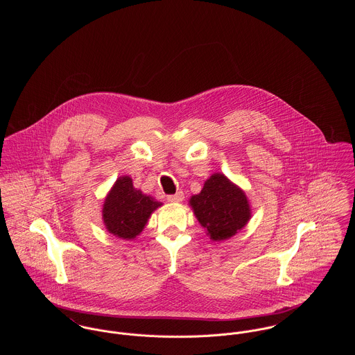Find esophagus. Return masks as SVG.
Here are the masks:
<instances>
[{"instance_id":"obj_1","label":"esophagus","mask_w":355,"mask_h":355,"mask_svg":"<svg viewBox=\"0 0 355 355\" xmlns=\"http://www.w3.org/2000/svg\"><path fill=\"white\" fill-rule=\"evenodd\" d=\"M166 200H168L169 202H182V201L184 200V194H183V191H178L175 196H168V197H166Z\"/></svg>"}]
</instances>
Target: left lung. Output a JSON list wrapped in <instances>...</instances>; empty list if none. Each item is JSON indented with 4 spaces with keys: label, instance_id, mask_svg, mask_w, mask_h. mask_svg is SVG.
Here are the masks:
<instances>
[{
    "label": "left lung",
    "instance_id": "left-lung-1",
    "mask_svg": "<svg viewBox=\"0 0 355 355\" xmlns=\"http://www.w3.org/2000/svg\"><path fill=\"white\" fill-rule=\"evenodd\" d=\"M189 205L213 242L232 238L252 218V206L246 193L220 172L205 180L201 193L193 196Z\"/></svg>",
    "mask_w": 355,
    "mask_h": 355
}]
</instances>
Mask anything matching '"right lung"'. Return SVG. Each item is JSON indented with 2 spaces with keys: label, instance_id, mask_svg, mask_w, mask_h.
Returning a JSON list of instances; mask_svg holds the SVG:
<instances>
[{
  "label": "right lung",
  "instance_id": "add662e5",
  "mask_svg": "<svg viewBox=\"0 0 355 355\" xmlns=\"http://www.w3.org/2000/svg\"><path fill=\"white\" fill-rule=\"evenodd\" d=\"M162 203L135 189L128 175L117 178L102 205V221L109 234L131 241L142 234L153 211Z\"/></svg>",
  "mask_w": 355,
  "mask_h": 355
}]
</instances>
